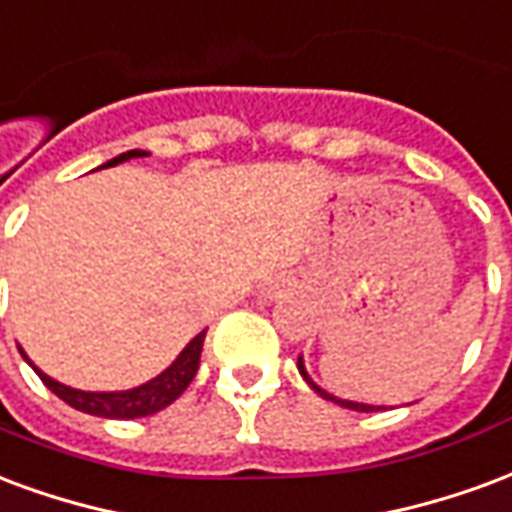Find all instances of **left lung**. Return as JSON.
<instances>
[{
	"label": "left lung",
	"instance_id": "left-lung-1",
	"mask_svg": "<svg viewBox=\"0 0 512 512\" xmlns=\"http://www.w3.org/2000/svg\"><path fill=\"white\" fill-rule=\"evenodd\" d=\"M297 368H300L302 379H305V382H308V387H311L313 393H319V395H322L324 401H333V404L343 406V409H354V412H382V409H384V406L360 404V401H346V398H338V395H333V393H327V390H322V387H319V384L313 382L311 376H308V371H305V363H302V354H300V357H297Z\"/></svg>",
	"mask_w": 512,
	"mask_h": 512
}]
</instances>
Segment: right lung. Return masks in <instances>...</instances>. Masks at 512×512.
<instances>
[{"label":"right lung","mask_w":512,"mask_h":512,"mask_svg":"<svg viewBox=\"0 0 512 512\" xmlns=\"http://www.w3.org/2000/svg\"><path fill=\"white\" fill-rule=\"evenodd\" d=\"M147 155V149H128V152H122L117 158H111L108 163H103L100 169L119 166V163H125V160L133 158H147ZM204 333H207V330H201V333L177 354V360H174L166 371H160L155 379L138 384V387H130V390H114V393H89V390L67 387V384L57 382V379H51L48 374H43V371L26 357V352L21 346H18V352H21V357H24L26 363L35 368V374L43 379V384H46L48 390L54 395H59L67 406H73L78 412L95 414V417L136 420V417H147V414H155L160 412V409H166V406L177 401L179 395L185 393V387L193 382V376L199 371Z\"/></svg>","instance_id":"add662e5"}]
</instances>
